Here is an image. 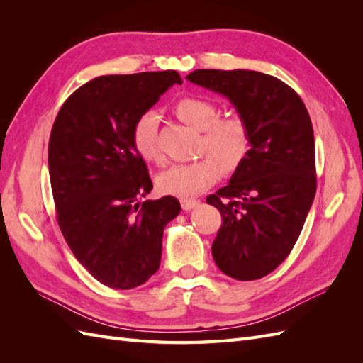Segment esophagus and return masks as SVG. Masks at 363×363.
<instances>
[{"label": "esophagus", "mask_w": 363, "mask_h": 363, "mask_svg": "<svg viewBox=\"0 0 363 363\" xmlns=\"http://www.w3.org/2000/svg\"><path fill=\"white\" fill-rule=\"evenodd\" d=\"M182 203V208L183 211H191V208H195L196 206L200 204L199 200H191V199H184L180 201Z\"/></svg>", "instance_id": "34e87169"}]
</instances>
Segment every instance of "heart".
Instances as JSON below:
<instances>
[{
  "label": "heart",
  "instance_id": "obj_1",
  "mask_svg": "<svg viewBox=\"0 0 363 363\" xmlns=\"http://www.w3.org/2000/svg\"><path fill=\"white\" fill-rule=\"evenodd\" d=\"M175 113L191 127L203 131L201 152L207 156L188 162L175 163L162 171L156 184L162 194L175 196H192L212 186L223 169L235 171L248 155L250 130L247 121L239 113L216 116L215 103L201 96H183L174 106ZM159 115L156 111L140 113L131 127V145L145 162H157Z\"/></svg>",
  "mask_w": 363,
  "mask_h": 363
}]
</instances>
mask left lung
Masks as SVG:
<instances>
[{
  "mask_svg": "<svg viewBox=\"0 0 363 363\" xmlns=\"http://www.w3.org/2000/svg\"><path fill=\"white\" fill-rule=\"evenodd\" d=\"M186 80L224 95L250 130L247 157L206 199L223 216L213 260L240 281L265 277L288 257L315 199L309 112L292 87L257 71L196 69Z\"/></svg>",
  "mask_w": 363,
  "mask_h": 363,
  "instance_id": "obj_1",
  "label": "left lung"
}]
</instances>
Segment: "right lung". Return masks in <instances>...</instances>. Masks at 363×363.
I'll use <instances>...</instances> for the list:
<instances>
[{"label":"right lung","instance_id":"add662e5","mask_svg":"<svg viewBox=\"0 0 363 363\" xmlns=\"http://www.w3.org/2000/svg\"><path fill=\"white\" fill-rule=\"evenodd\" d=\"M177 71L103 75L63 103L48 145L57 223L75 259L112 289H131L159 269L167 224L182 211L171 195L140 203L152 189L131 145L136 118L155 106Z\"/></svg>","mask_w":363,"mask_h":363}]
</instances>
